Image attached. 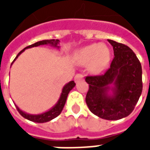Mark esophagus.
<instances>
[{
  "label": "esophagus",
  "instance_id": "1",
  "mask_svg": "<svg viewBox=\"0 0 150 150\" xmlns=\"http://www.w3.org/2000/svg\"><path fill=\"white\" fill-rule=\"evenodd\" d=\"M83 79V75H81V74H77V75L75 76V81L76 82V83H78V82H79L80 80H82Z\"/></svg>",
  "mask_w": 150,
  "mask_h": 150
}]
</instances>
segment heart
<instances>
[{
    "instance_id": "b5f03b06",
    "label": "heart",
    "mask_w": 150,
    "mask_h": 150,
    "mask_svg": "<svg viewBox=\"0 0 150 150\" xmlns=\"http://www.w3.org/2000/svg\"><path fill=\"white\" fill-rule=\"evenodd\" d=\"M75 59L79 65L85 66L90 63L91 71L99 74L109 64L111 53L104 44L94 43L79 50L75 53Z\"/></svg>"
}]
</instances>
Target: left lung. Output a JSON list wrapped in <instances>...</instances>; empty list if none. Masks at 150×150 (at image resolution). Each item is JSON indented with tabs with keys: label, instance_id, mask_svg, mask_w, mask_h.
<instances>
[{
	"label": "left lung",
	"instance_id": "left-lung-1",
	"mask_svg": "<svg viewBox=\"0 0 150 150\" xmlns=\"http://www.w3.org/2000/svg\"><path fill=\"white\" fill-rule=\"evenodd\" d=\"M113 47L114 59L104 74L87 76L86 96L88 108L96 116L116 120L132 112L142 92L141 62L129 46L108 39Z\"/></svg>",
	"mask_w": 150,
	"mask_h": 150
}]
</instances>
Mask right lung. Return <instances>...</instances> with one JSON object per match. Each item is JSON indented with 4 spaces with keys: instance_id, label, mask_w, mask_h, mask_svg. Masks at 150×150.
Segmentation results:
<instances>
[{
    "instance_id": "1",
    "label": "right lung",
    "mask_w": 150,
    "mask_h": 150,
    "mask_svg": "<svg viewBox=\"0 0 150 150\" xmlns=\"http://www.w3.org/2000/svg\"><path fill=\"white\" fill-rule=\"evenodd\" d=\"M59 40L58 39H50V40H42V41H40V42H35L34 44H32L30 46H26L25 48L22 50L21 51L18 53V54L17 55V57L15 58V59L13 61L12 64L13 63L16 59H18V57L21 53L24 51L25 49H29V48H31V47H35V46H41V45H50L51 46H54V47H56V48H59ZM11 64V65H12ZM75 86V83L74 81L69 82L67 84L62 88V93L60 95V97H59V100L56 103L55 105L53 108H51L49 111H47L46 112L41 113V114H37V115H33V114H29V113H26L21 111L19 108L16 105V108L18 109V112L21 114V116H23L25 119L29 120L30 121H34V122L36 123H45L48 122L50 120H51L54 118H55L57 116H59L60 113L62 112V109H63V107L65 105L66 101H67V96H68L69 92L71 90L72 88H74Z\"/></svg>"
}]
</instances>
